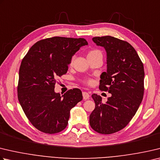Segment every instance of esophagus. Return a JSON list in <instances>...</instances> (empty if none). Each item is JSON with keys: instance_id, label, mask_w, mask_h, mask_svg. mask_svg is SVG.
Here are the masks:
<instances>
[{"instance_id": "obj_1", "label": "esophagus", "mask_w": 160, "mask_h": 160, "mask_svg": "<svg viewBox=\"0 0 160 160\" xmlns=\"http://www.w3.org/2000/svg\"><path fill=\"white\" fill-rule=\"evenodd\" d=\"M82 96H83V98H84V99H85V100L89 99V97H90L89 93L86 92H82Z\"/></svg>"}]
</instances>
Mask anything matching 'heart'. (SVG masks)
<instances>
[{"label":"heart","mask_w":160,"mask_h":160,"mask_svg":"<svg viewBox=\"0 0 160 160\" xmlns=\"http://www.w3.org/2000/svg\"><path fill=\"white\" fill-rule=\"evenodd\" d=\"M95 54H101V55H102V54H101V52L99 50H92L91 51H89V52L88 53V57L92 56V55H95ZM74 59H75V57H72L71 58V62H70V64L71 65L72 64V62H73ZM85 82L88 84V85H92L93 82H94V81H93L92 79H90V78H88V79H86L85 80Z\"/></svg>","instance_id":"1"}]
</instances>
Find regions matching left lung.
I'll return each mask as SVG.
<instances>
[{"instance_id":"left-lung-1","label":"left lung","mask_w":160,"mask_h":160,"mask_svg":"<svg viewBox=\"0 0 160 160\" xmlns=\"http://www.w3.org/2000/svg\"><path fill=\"white\" fill-rule=\"evenodd\" d=\"M92 40L106 51L107 71L101 75L99 89L111 97L104 103L99 95H92L95 108L89 116V124L95 132L110 134L129 124L143 100V64L127 41L110 36L94 37Z\"/></svg>"}]
</instances>
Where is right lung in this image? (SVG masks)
Here are the masks:
<instances>
[{
  "mask_svg": "<svg viewBox=\"0 0 160 160\" xmlns=\"http://www.w3.org/2000/svg\"><path fill=\"white\" fill-rule=\"evenodd\" d=\"M88 45L85 38H49L35 43L23 58L17 96L28 120L40 132H62L67 126L71 109L82 100L80 89H70L61 96L54 86L57 78L67 72L75 52Z\"/></svg>",
  "mask_w": 160,
  "mask_h": 160,
  "instance_id": "right-lung-1",
  "label": "right lung"
}]
</instances>
